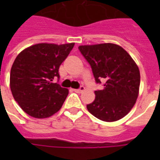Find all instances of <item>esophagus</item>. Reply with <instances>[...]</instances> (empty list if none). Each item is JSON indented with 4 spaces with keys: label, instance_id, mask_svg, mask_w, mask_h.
<instances>
[{
    "label": "esophagus",
    "instance_id": "esophagus-1",
    "mask_svg": "<svg viewBox=\"0 0 160 160\" xmlns=\"http://www.w3.org/2000/svg\"><path fill=\"white\" fill-rule=\"evenodd\" d=\"M85 90V88L84 87V86H81V87H80V89H75V90H74V91H75V92L79 93V94H80V93L83 92V91H84V90Z\"/></svg>",
    "mask_w": 160,
    "mask_h": 160
}]
</instances>
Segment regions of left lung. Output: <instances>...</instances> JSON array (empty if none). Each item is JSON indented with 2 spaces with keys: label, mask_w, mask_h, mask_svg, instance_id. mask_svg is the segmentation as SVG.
Listing matches in <instances>:
<instances>
[{
  "label": "left lung",
  "mask_w": 160,
  "mask_h": 160,
  "mask_svg": "<svg viewBox=\"0 0 160 160\" xmlns=\"http://www.w3.org/2000/svg\"><path fill=\"white\" fill-rule=\"evenodd\" d=\"M92 68L95 81L105 83L95 90V99L87 109L97 119L114 122L124 118L139 96L140 73L138 65L124 48L116 44L80 46Z\"/></svg>",
  "instance_id": "8db88e82"
}]
</instances>
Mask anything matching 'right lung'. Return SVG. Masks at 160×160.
Listing matches in <instances>:
<instances>
[{
    "label": "right lung",
    "mask_w": 160,
    "mask_h": 160,
    "mask_svg": "<svg viewBox=\"0 0 160 160\" xmlns=\"http://www.w3.org/2000/svg\"><path fill=\"white\" fill-rule=\"evenodd\" d=\"M74 46L39 43L16 56L11 69L10 87L15 100L30 116L48 118L62 107L69 90L52 81L60 77V65Z\"/></svg>",
    "instance_id": "obj_1"
}]
</instances>
